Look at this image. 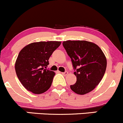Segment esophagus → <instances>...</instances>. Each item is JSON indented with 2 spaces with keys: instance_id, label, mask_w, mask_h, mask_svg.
Segmentation results:
<instances>
[{
  "instance_id": "34e87169",
  "label": "esophagus",
  "mask_w": 123,
  "mask_h": 123,
  "mask_svg": "<svg viewBox=\"0 0 123 123\" xmlns=\"http://www.w3.org/2000/svg\"><path fill=\"white\" fill-rule=\"evenodd\" d=\"M62 74L64 75V76H66V75L68 74V72H67V71H65V72L62 73Z\"/></svg>"
}]
</instances>
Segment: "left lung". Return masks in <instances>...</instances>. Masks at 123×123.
<instances>
[{"instance_id": "8db88e82", "label": "left lung", "mask_w": 123, "mask_h": 123, "mask_svg": "<svg viewBox=\"0 0 123 123\" xmlns=\"http://www.w3.org/2000/svg\"><path fill=\"white\" fill-rule=\"evenodd\" d=\"M71 58L77 81L70 86L73 91L80 95L93 90L103 78L107 61L103 51L96 44L87 41H68L62 43Z\"/></svg>"}]
</instances>
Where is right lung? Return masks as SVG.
Returning a JSON list of instances; mask_svg holds the SVG:
<instances>
[{"label": "right lung", "instance_id": "1", "mask_svg": "<svg viewBox=\"0 0 123 123\" xmlns=\"http://www.w3.org/2000/svg\"><path fill=\"white\" fill-rule=\"evenodd\" d=\"M61 41L32 43L21 50L15 61L17 76L23 86L34 94H42L52 85L55 75L47 70L49 59Z\"/></svg>", "mask_w": 123, "mask_h": 123}]
</instances>
